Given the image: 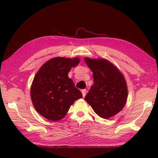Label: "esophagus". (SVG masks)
Wrapping results in <instances>:
<instances>
[{"label":"esophagus","instance_id":"esophagus-1","mask_svg":"<svg viewBox=\"0 0 158 158\" xmlns=\"http://www.w3.org/2000/svg\"><path fill=\"white\" fill-rule=\"evenodd\" d=\"M82 94H83V97H85L86 95V89H82L81 90Z\"/></svg>","mask_w":158,"mask_h":158}]
</instances>
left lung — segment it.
Segmentation results:
<instances>
[{
  "instance_id": "8db88e82",
  "label": "left lung",
  "mask_w": 158,
  "mask_h": 158,
  "mask_svg": "<svg viewBox=\"0 0 158 158\" xmlns=\"http://www.w3.org/2000/svg\"><path fill=\"white\" fill-rule=\"evenodd\" d=\"M93 73L94 83L85 101L99 117L109 119L122 110L127 98V87L122 72L109 60L85 57Z\"/></svg>"
}]
</instances>
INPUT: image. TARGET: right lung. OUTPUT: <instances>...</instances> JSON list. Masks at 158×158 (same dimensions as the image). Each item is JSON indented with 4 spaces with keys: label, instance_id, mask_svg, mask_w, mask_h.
<instances>
[{
    "label": "right lung",
    "instance_id": "add662e5",
    "mask_svg": "<svg viewBox=\"0 0 158 158\" xmlns=\"http://www.w3.org/2000/svg\"><path fill=\"white\" fill-rule=\"evenodd\" d=\"M80 58L56 57L39 69L33 79L31 97L36 110L43 117L57 122L65 117L70 106L83 97L68 74Z\"/></svg>",
    "mask_w": 158,
    "mask_h": 158
}]
</instances>
